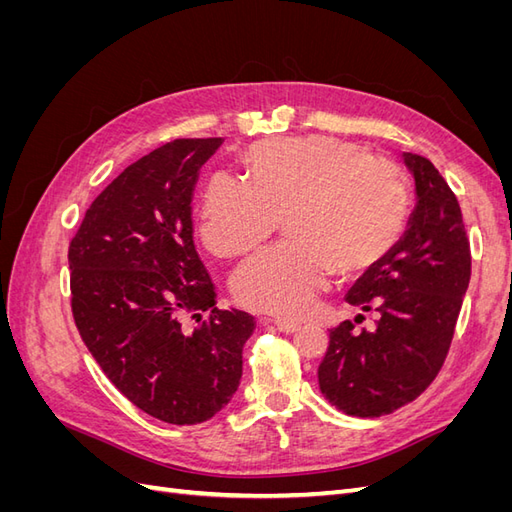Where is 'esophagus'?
<instances>
[{
    "label": "esophagus",
    "mask_w": 512,
    "mask_h": 512,
    "mask_svg": "<svg viewBox=\"0 0 512 512\" xmlns=\"http://www.w3.org/2000/svg\"><path fill=\"white\" fill-rule=\"evenodd\" d=\"M265 322H273L277 329L280 331H284V333H294L297 331L301 324L297 322V320H284V318H275V320H271V318H265Z\"/></svg>",
    "instance_id": "obj_1"
}]
</instances>
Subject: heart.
I'll list each match as a JSON object with an SVG mask.
<instances>
[{
    "mask_svg": "<svg viewBox=\"0 0 512 512\" xmlns=\"http://www.w3.org/2000/svg\"><path fill=\"white\" fill-rule=\"evenodd\" d=\"M247 179L215 175L203 196L200 239L220 258L265 241L286 213L290 241L258 252L232 275L254 312L303 316L335 273H363L399 243L410 185L393 160L365 156L344 138L309 134L262 141L243 153Z\"/></svg>",
    "mask_w": 512,
    "mask_h": 512,
    "instance_id": "obj_1",
    "label": "heart"
}]
</instances>
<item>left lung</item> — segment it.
I'll use <instances>...</instances> for the list:
<instances>
[{
	"mask_svg": "<svg viewBox=\"0 0 512 512\" xmlns=\"http://www.w3.org/2000/svg\"><path fill=\"white\" fill-rule=\"evenodd\" d=\"M416 207L408 230L346 294L376 329L344 320L318 367L322 395L352 416L374 418L410 404L438 376L470 284L472 256L457 196L427 158L404 153Z\"/></svg>",
	"mask_w": 512,
	"mask_h": 512,
	"instance_id": "left-lung-1",
	"label": "left lung"
}]
</instances>
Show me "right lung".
<instances>
[{
  "mask_svg": "<svg viewBox=\"0 0 512 512\" xmlns=\"http://www.w3.org/2000/svg\"><path fill=\"white\" fill-rule=\"evenodd\" d=\"M220 145L177 138L130 164L91 203L68 250L85 346L136 408L173 425L203 423L228 404L256 327L241 309L215 307L192 237L200 166ZM185 313L196 328L182 327Z\"/></svg>",
  "mask_w": 512,
  "mask_h": 512,
  "instance_id": "add662e5",
  "label": "right lung"
}]
</instances>
